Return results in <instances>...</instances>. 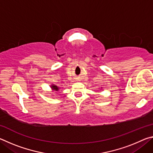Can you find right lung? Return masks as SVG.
<instances>
[{
  "mask_svg": "<svg viewBox=\"0 0 153 153\" xmlns=\"http://www.w3.org/2000/svg\"><path fill=\"white\" fill-rule=\"evenodd\" d=\"M52 88H53V90H56V91H58V90H59V88L56 86H52Z\"/></svg>",
  "mask_w": 153,
  "mask_h": 153,
  "instance_id": "obj_1",
  "label": "right lung"
}]
</instances>
